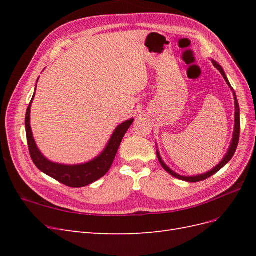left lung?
Returning a JSON list of instances; mask_svg holds the SVG:
<instances>
[{"instance_id":"left-lung-1","label":"left lung","mask_w":256,"mask_h":256,"mask_svg":"<svg viewBox=\"0 0 256 256\" xmlns=\"http://www.w3.org/2000/svg\"><path fill=\"white\" fill-rule=\"evenodd\" d=\"M212 62L214 66L221 72V74H222V76L224 78V80H226V82L228 83V85L230 88L232 92H233V96H234V100H235V127H234L233 140H232V143H230V148H228L226 154V156H224V158L221 160V162H220V164H219L218 166H216V168H214L212 170H210V171L207 172V173L200 174V175H196V176H182V175H180V174L175 173L174 171H172V170L170 168L164 164V160H162L161 157H160L159 152L157 150V156H158L159 162H160V164L162 166V168H164L168 174H171L172 176L178 178V180H184V182H202V180H206V178L210 177V176H212L214 174H216V172H218L219 170H221L224 166H226V164H228V162L232 158H233L234 154H235V152H236L237 146H238V142H239V134H240V113H239V104H238V100H237L236 94H235V92H234L233 88L230 86V82H228V78H226V72H224L223 68H222L218 63H216V62H214V60H212Z\"/></svg>"}]
</instances>
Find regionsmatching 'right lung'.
Instances as JSON below:
<instances>
[{
    "label": "right lung",
    "instance_id": "1",
    "mask_svg": "<svg viewBox=\"0 0 256 256\" xmlns=\"http://www.w3.org/2000/svg\"><path fill=\"white\" fill-rule=\"evenodd\" d=\"M34 96H35V92H34ZM34 96L28 106L26 115V131L28 145L30 158H32L34 164L40 168L42 173L47 174L48 176L54 178L56 180L72 188L85 187V186L90 184L98 180L99 178L104 176L113 164L116 152L118 150V147L120 145L124 136H125L127 130L129 129L131 124L134 122V120L131 118L129 120L124 122L120 126L116 127L109 143H108L106 146V148L95 159L86 162V164H74V166L56 164V162H52L44 156V154L40 152V150H38V147L33 138L32 129H30V106H32Z\"/></svg>",
    "mask_w": 256,
    "mask_h": 256
}]
</instances>
